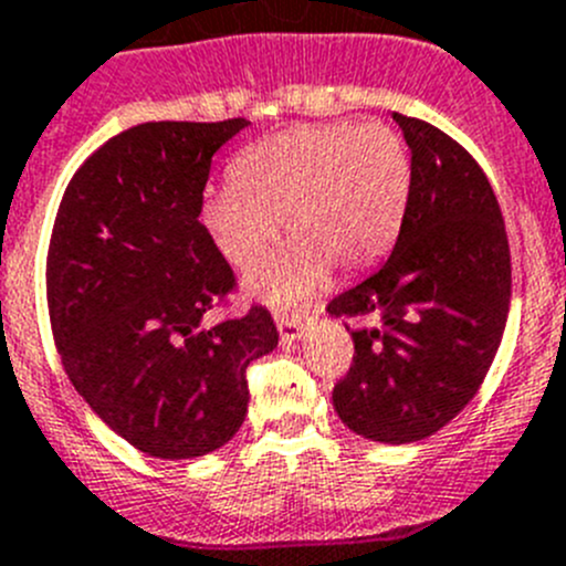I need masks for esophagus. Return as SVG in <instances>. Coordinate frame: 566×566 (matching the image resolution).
Listing matches in <instances>:
<instances>
[{
  "label": "esophagus",
  "mask_w": 566,
  "mask_h": 566,
  "mask_svg": "<svg viewBox=\"0 0 566 566\" xmlns=\"http://www.w3.org/2000/svg\"><path fill=\"white\" fill-rule=\"evenodd\" d=\"M276 326L279 335H282V343L298 340L301 332H304V324H301V318H295V315H276Z\"/></svg>",
  "instance_id": "34e87169"
}]
</instances>
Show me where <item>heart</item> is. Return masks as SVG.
I'll use <instances>...</instances> for the list:
<instances>
[{
  "instance_id": "b5f03b06",
  "label": "heart",
  "mask_w": 566,
  "mask_h": 566,
  "mask_svg": "<svg viewBox=\"0 0 566 566\" xmlns=\"http://www.w3.org/2000/svg\"><path fill=\"white\" fill-rule=\"evenodd\" d=\"M410 184L408 147L388 125H298L234 158L231 187L206 195L203 223L240 273L271 256L284 223L293 248L248 290L271 307H298L326 287L329 271L360 273L394 245Z\"/></svg>"
}]
</instances>
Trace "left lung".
<instances>
[{
    "instance_id": "obj_1",
    "label": "left lung",
    "mask_w": 566,
    "mask_h": 566,
    "mask_svg": "<svg viewBox=\"0 0 566 566\" xmlns=\"http://www.w3.org/2000/svg\"><path fill=\"white\" fill-rule=\"evenodd\" d=\"M410 147V200L388 262L329 301L355 329V360L332 390L348 430L410 443L450 424L478 394L511 307V251L497 195L455 139L394 114Z\"/></svg>"
}]
</instances>
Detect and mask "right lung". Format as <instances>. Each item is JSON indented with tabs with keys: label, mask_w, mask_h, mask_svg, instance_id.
<instances>
[{
	"label": "right lung",
	"mask_w": 566,
	"mask_h": 566,
	"mask_svg": "<svg viewBox=\"0 0 566 566\" xmlns=\"http://www.w3.org/2000/svg\"><path fill=\"white\" fill-rule=\"evenodd\" d=\"M145 123L72 176L46 253V307L88 408L139 452L209 455L245 421V368L279 343L265 307L203 326L234 273L200 223L211 156L248 128Z\"/></svg>",
	"instance_id": "add662e5"
}]
</instances>
